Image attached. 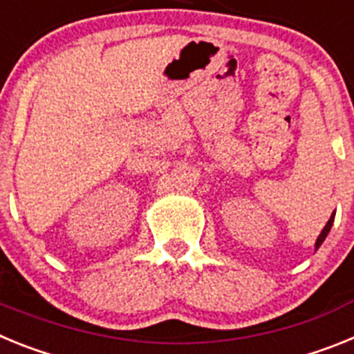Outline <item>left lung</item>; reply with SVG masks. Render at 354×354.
Here are the masks:
<instances>
[{"instance_id":"obj_1","label":"left lung","mask_w":354,"mask_h":354,"mask_svg":"<svg viewBox=\"0 0 354 354\" xmlns=\"http://www.w3.org/2000/svg\"><path fill=\"white\" fill-rule=\"evenodd\" d=\"M333 216H335V214H331V218H330V220H328L326 227H324V228H323V232L319 234L317 241H315V248H319V246L323 245V241H324V239H326V236H328V232H330V228H331V225H333Z\"/></svg>"}]
</instances>
